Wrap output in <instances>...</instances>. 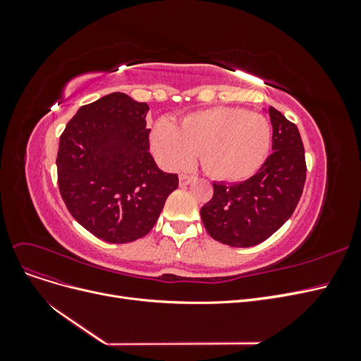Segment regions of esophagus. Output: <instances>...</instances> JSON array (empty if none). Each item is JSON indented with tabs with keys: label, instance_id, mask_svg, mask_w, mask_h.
<instances>
[{
	"label": "esophagus",
	"instance_id": "1",
	"mask_svg": "<svg viewBox=\"0 0 361 361\" xmlns=\"http://www.w3.org/2000/svg\"><path fill=\"white\" fill-rule=\"evenodd\" d=\"M192 180H195V176H191V174H180L179 176V185L180 187H187Z\"/></svg>",
	"mask_w": 361,
	"mask_h": 361
}]
</instances>
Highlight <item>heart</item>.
I'll return each mask as SVG.
<instances>
[{
    "label": "heart",
    "mask_w": 361,
    "mask_h": 361,
    "mask_svg": "<svg viewBox=\"0 0 361 361\" xmlns=\"http://www.w3.org/2000/svg\"><path fill=\"white\" fill-rule=\"evenodd\" d=\"M269 146V122L244 108H209L185 117L180 128L159 118L150 133V149L162 167H190L200 154L206 173L220 180L251 176L267 159Z\"/></svg>",
    "instance_id": "obj_1"
}]
</instances>
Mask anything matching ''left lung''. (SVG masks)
<instances>
[{"mask_svg": "<svg viewBox=\"0 0 361 361\" xmlns=\"http://www.w3.org/2000/svg\"><path fill=\"white\" fill-rule=\"evenodd\" d=\"M272 154L250 179L214 183V195L202 209L206 232L231 247L264 243L297 207L305 182L304 146L298 128L269 106Z\"/></svg>", "mask_w": 361, "mask_h": 361, "instance_id": "1", "label": "left lung"}]
</instances>
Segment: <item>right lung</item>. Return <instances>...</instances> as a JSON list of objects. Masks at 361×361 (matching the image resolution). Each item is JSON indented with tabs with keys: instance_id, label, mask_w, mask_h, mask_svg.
Segmentation results:
<instances>
[{
	"instance_id": "obj_1",
	"label": "right lung",
	"mask_w": 361,
	"mask_h": 361,
	"mask_svg": "<svg viewBox=\"0 0 361 361\" xmlns=\"http://www.w3.org/2000/svg\"><path fill=\"white\" fill-rule=\"evenodd\" d=\"M147 111L146 102L110 93L81 106L60 137L61 197L75 220L106 243L146 236L179 185L150 155Z\"/></svg>"
}]
</instances>
